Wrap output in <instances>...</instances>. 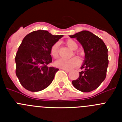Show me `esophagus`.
<instances>
[{"label": "esophagus", "mask_w": 122, "mask_h": 122, "mask_svg": "<svg viewBox=\"0 0 122 122\" xmlns=\"http://www.w3.org/2000/svg\"><path fill=\"white\" fill-rule=\"evenodd\" d=\"M62 70L65 71V72H66V73H68V72L70 71V70H66V69H63V68H62Z\"/></svg>", "instance_id": "obj_1"}]
</instances>
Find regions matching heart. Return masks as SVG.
I'll use <instances>...</instances> for the list:
<instances>
[{"label":"heart","instance_id":"1","mask_svg":"<svg viewBox=\"0 0 122 122\" xmlns=\"http://www.w3.org/2000/svg\"><path fill=\"white\" fill-rule=\"evenodd\" d=\"M66 45L69 48H70L71 50H74V54H77L78 56H81L82 52L81 51L75 50L77 48L78 45L74 40L72 39H69L66 40ZM51 55L54 58H57L59 56V43H56L51 48ZM79 64V60L77 58L73 57L70 59H59L57 60H56L54 62L55 66L60 68L66 69L70 70L75 66H77Z\"/></svg>","mask_w":122,"mask_h":122}]
</instances>
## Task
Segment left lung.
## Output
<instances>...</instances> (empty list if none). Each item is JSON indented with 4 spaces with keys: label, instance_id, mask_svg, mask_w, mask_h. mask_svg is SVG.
<instances>
[{
    "label": "left lung",
    "instance_id": "left-lung-1",
    "mask_svg": "<svg viewBox=\"0 0 122 122\" xmlns=\"http://www.w3.org/2000/svg\"><path fill=\"white\" fill-rule=\"evenodd\" d=\"M70 37L76 40L82 46L85 59L79 76L72 81L73 86L82 92H90L100 86L106 76L109 60L107 48L103 41L93 33L82 30Z\"/></svg>",
    "mask_w": 122,
    "mask_h": 122
}]
</instances>
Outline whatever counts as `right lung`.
<instances>
[{"mask_svg":"<svg viewBox=\"0 0 122 122\" xmlns=\"http://www.w3.org/2000/svg\"><path fill=\"white\" fill-rule=\"evenodd\" d=\"M62 36L38 30L24 38L15 57V62L16 74L25 89L39 92L51 84L59 69L47 66L52 62L51 48Z\"/></svg>","mask_w":122,"mask_h":122,"instance_id":"right-lung-1","label":"right lung"}]
</instances>
